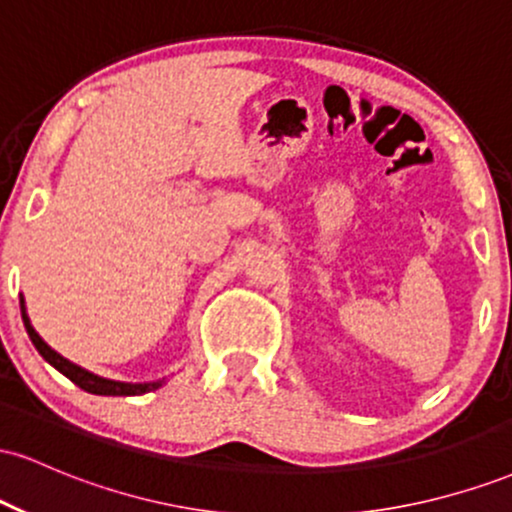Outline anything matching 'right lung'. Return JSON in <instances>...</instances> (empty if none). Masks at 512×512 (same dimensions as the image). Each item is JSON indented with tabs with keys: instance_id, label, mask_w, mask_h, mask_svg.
Wrapping results in <instances>:
<instances>
[{
	"instance_id": "obj_1",
	"label": "right lung",
	"mask_w": 512,
	"mask_h": 512,
	"mask_svg": "<svg viewBox=\"0 0 512 512\" xmlns=\"http://www.w3.org/2000/svg\"><path fill=\"white\" fill-rule=\"evenodd\" d=\"M21 317H23V325H26L28 337H31L33 346H35V349H38V354L43 356L45 361H48L52 368L60 370V373H62V375H67V378L72 380L74 385H79L81 390L91 392V395L134 397V395H144V392L158 390V387L163 385V380H156V383H120V380H108V378H101V375L91 373V370H86V368L76 366V363L69 361V358L60 356V354H57L55 349H50V346L43 342V337H40V334L33 330L31 320H28V315H26V305H23V298H21Z\"/></svg>"
}]
</instances>
